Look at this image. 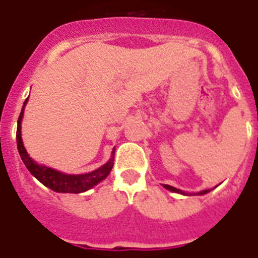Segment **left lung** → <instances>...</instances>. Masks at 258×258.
Returning a JSON list of instances; mask_svg holds the SVG:
<instances>
[{"label":"left lung","mask_w":258,"mask_h":258,"mask_svg":"<svg viewBox=\"0 0 258 258\" xmlns=\"http://www.w3.org/2000/svg\"><path fill=\"white\" fill-rule=\"evenodd\" d=\"M165 187H166V189H169V190H172V191H177V193H182V191H181L180 189H176V187L170 186V185H165ZM208 191H211V189H208V190L200 191L199 195H205V193H208Z\"/></svg>","instance_id":"8db88e82"}]
</instances>
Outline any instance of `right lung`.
<instances>
[{
	"label": "right lung",
	"instance_id": "add662e5",
	"mask_svg": "<svg viewBox=\"0 0 258 258\" xmlns=\"http://www.w3.org/2000/svg\"><path fill=\"white\" fill-rule=\"evenodd\" d=\"M25 104H26V101L24 102V106H22V110L20 113L17 122V148L25 166L28 168L29 172L32 173L37 180L42 182L45 186L50 187L51 190L59 191V193H81V191H85L90 187H93L100 181L108 177V174L113 168L114 156L104 166H101L100 169H97L92 173H86V174H63L58 170L47 168L44 165H38L33 161L32 158L29 157L28 152L25 150L21 139V119L22 116H24Z\"/></svg>",
	"mask_w": 258,
	"mask_h": 258
}]
</instances>
